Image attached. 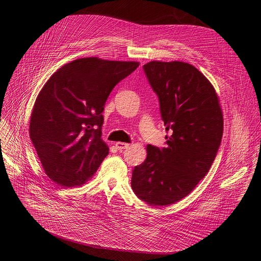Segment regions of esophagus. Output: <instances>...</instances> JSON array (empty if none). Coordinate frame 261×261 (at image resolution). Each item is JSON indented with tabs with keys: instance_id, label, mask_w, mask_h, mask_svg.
<instances>
[{
	"instance_id": "obj_1",
	"label": "esophagus",
	"mask_w": 261,
	"mask_h": 261,
	"mask_svg": "<svg viewBox=\"0 0 261 261\" xmlns=\"http://www.w3.org/2000/svg\"><path fill=\"white\" fill-rule=\"evenodd\" d=\"M128 146H129L128 143H124V142H117V143H116V147L118 148L119 151L125 150V148H127Z\"/></svg>"
}]
</instances>
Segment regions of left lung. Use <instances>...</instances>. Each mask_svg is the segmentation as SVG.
I'll use <instances>...</instances> for the list:
<instances>
[{
	"label": "left lung",
	"mask_w": 261,
	"mask_h": 261,
	"mask_svg": "<svg viewBox=\"0 0 261 261\" xmlns=\"http://www.w3.org/2000/svg\"><path fill=\"white\" fill-rule=\"evenodd\" d=\"M145 75L159 98L167 147L148 144L135 167L132 188L140 200L166 206L187 196L212 167L223 135V114L214 86L182 61H150Z\"/></svg>",
	"instance_id": "1"
}]
</instances>
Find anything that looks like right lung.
<instances>
[{
    "instance_id": "add662e5",
    "label": "right lung",
    "mask_w": 261,
    "mask_h": 261,
    "mask_svg": "<svg viewBox=\"0 0 261 261\" xmlns=\"http://www.w3.org/2000/svg\"><path fill=\"white\" fill-rule=\"evenodd\" d=\"M138 66L137 61L80 58L44 84L32 111L30 137L48 178L75 187L93 176L109 151L101 138L107 97Z\"/></svg>"
}]
</instances>
